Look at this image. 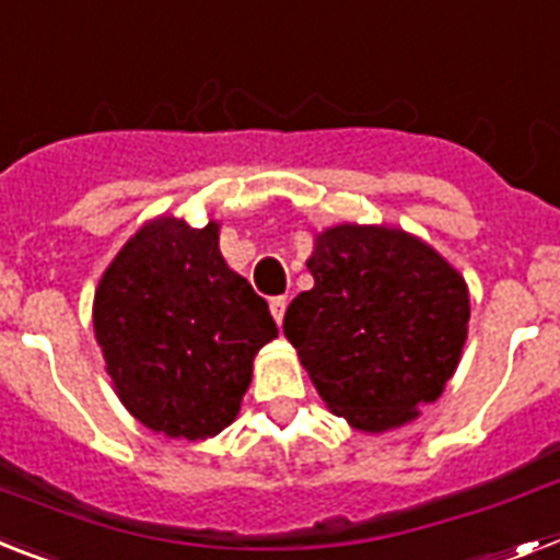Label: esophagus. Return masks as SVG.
<instances>
[{"label":"esophagus","instance_id":"1","mask_svg":"<svg viewBox=\"0 0 560 560\" xmlns=\"http://www.w3.org/2000/svg\"><path fill=\"white\" fill-rule=\"evenodd\" d=\"M284 311H288V295H272L270 299V313H272V319L284 322Z\"/></svg>","mask_w":560,"mask_h":560}]
</instances>
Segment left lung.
<instances>
[{
  "label": "left lung",
  "instance_id": "8db88e82",
  "mask_svg": "<svg viewBox=\"0 0 560 560\" xmlns=\"http://www.w3.org/2000/svg\"><path fill=\"white\" fill-rule=\"evenodd\" d=\"M313 288L284 336L325 399L357 431L417 420L443 394L469 330V288L438 249L394 226L336 224L307 258Z\"/></svg>",
  "mask_w": 560,
  "mask_h": 560
}]
</instances>
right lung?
<instances>
[{
  "label": "right lung",
  "mask_w": 560,
  "mask_h": 560,
  "mask_svg": "<svg viewBox=\"0 0 560 560\" xmlns=\"http://www.w3.org/2000/svg\"><path fill=\"white\" fill-rule=\"evenodd\" d=\"M94 336L131 417L172 440H207L238 417L253 359L279 327L226 267L215 221L198 230L161 215L103 272Z\"/></svg>",
  "instance_id": "right-lung-1"
}]
</instances>
